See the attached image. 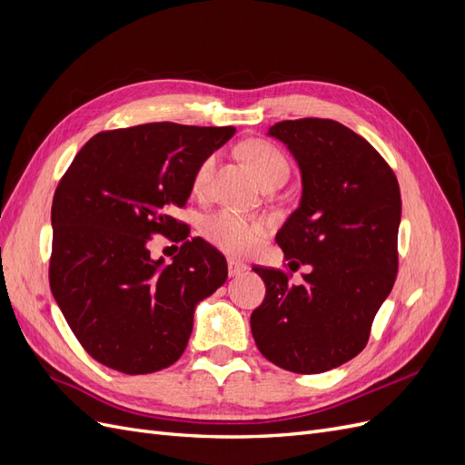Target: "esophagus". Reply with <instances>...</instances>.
I'll use <instances>...</instances> for the list:
<instances>
[{
    "instance_id": "obj_1",
    "label": "esophagus",
    "mask_w": 465,
    "mask_h": 465,
    "mask_svg": "<svg viewBox=\"0 0 465 465\" xmlns=\"http://www.w3.org/2000/svg\"><path fill=\"white\" fill-rule=\"evenodd\" d=\"M246 270H248V265H246V263L238 262V260H229V275H231V277L242 275Z\"/></svg>"
}]
</instances>
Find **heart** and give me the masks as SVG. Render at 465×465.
Masks as SVG:
<instances>
[{
	"label": "heart",
	"instance_id": "heart-1",
	"mask_svg": "<svg viewBox=\"0 0 465 465\" xmlns=\"http://www.w3.org/2000/svg\"><path fill=\"white\" fill-rule=\"evenodd\" d=\"M242 154L248 164L254 168L262 184L277 178L287 180L289 163L285 154L270 142H263V139L248 142L242 147ZM213 166L215 154H209L200 163L198 171L193 174L195 190H203L207 186L211 174H213ZM263 232L265 224L262 221L246 217L234 209H221L203 221V234L207 241L232 256H242L254 250Z\"/></svg>",
	"mask_w": 465,
	"mask_h": 465
}]
</instances>
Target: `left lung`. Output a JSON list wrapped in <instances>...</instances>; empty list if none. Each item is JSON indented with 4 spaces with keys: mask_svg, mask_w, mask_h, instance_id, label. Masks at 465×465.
Here are the masks:
<instances>
[{
    "mask_svg": "<svg viewBox=\"0 0 465 465\" xmlns=\"http://www.w3.org/2000/svg\"><path fill=\"white\" fill-rule=\"evenodd\" d=\"M299 163L302 198L275 241L289 267L311 265L302 285L254 267L265 299L250 316L260 353L277 367L318 374L357 357L398 273V178L367 139L322 118L270 128Z\"/></svg>",
    "mask_w": 465,
    "mask_h": 465,
    "instance_id": "left-lung-1",
    "label": "left lung"
}]
</instances>
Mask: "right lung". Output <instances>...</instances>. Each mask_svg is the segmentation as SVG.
Wrapping results in <instances>:
<instances>
[{
  "mask_svg": "<svg viewBox=\"0 0 465 465\" xmlns=\"http://www.w3.org/2000/svg\"><path fill=\"white\" fill-rule=\"evenodd\" d=\"M154 122L101 132L83 145L52 202L50 289L87 353L124 374L157 372L180 359L193 311L229 270L203 238L188 241L184 207L200 163L234 135ZM163 233L185 244L166 266L146 244Z\"/></svg>",
  "mask_w": 465,
  "mask_h": 465,
  "instance_id": "1",
  "label": "right lung"
}]
</instances>
